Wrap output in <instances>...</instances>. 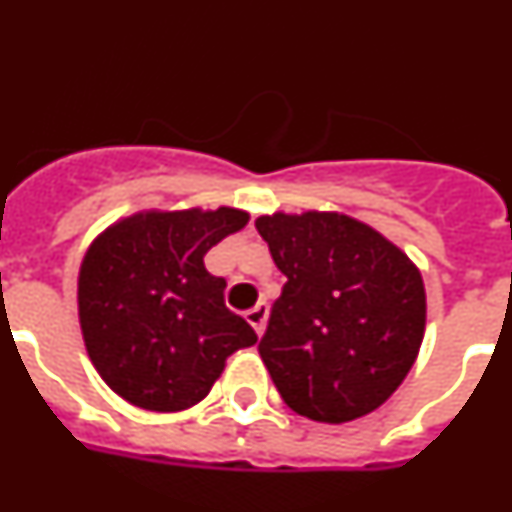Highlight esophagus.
Masks as SVG:
<instances>
[{
  "label": "esophagus",
  "instance_id": "obj_1",
  "mask_svg": "<svg viewBox=\"0 0 512 512\" xmlns=\"http://www.w3.org/2000/svg\"><path fill=\"white\" fill-rule=\"evenodd\" d=\"M266 318H269V305H266V302H259V305L253 307V310L246 312V320L253 325V330H256L259 336L264 333V328H266Z\"/></svg>",
  "mask_w": 512,
  "mask_h": 512
}]
</instances>
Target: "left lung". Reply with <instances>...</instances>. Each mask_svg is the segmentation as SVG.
<instances>
[{
    "label": "left lung",
    "instance_id": "left-lung-1",
    "mask_svg": "<svg viewBox=\"0 0 512 512\" xmlns=\"http://www.w3.org/2000/svg\"><path fill=\"white\" fill-rule=\"evenodd\" d=\"M256 230L287 277L259 343L282 400L318 423L377 410L423 343L418 266L382 233L338 212H274Z\"/></svg>",
    "mask_w": 512,
    "mask_h": 512
}]
</instances>
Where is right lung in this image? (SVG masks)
<instances>
[{
  "instance_id": "1",
  "label": "right lung",
  "mask_w": 512,
  "mask_h": 512,
  "mask_svg": "<svg viewBox=\"0 0 512 512\" xmlns=\"http://www.w3.org/2000/svg\"><path fill=\"white\" fill-rule=\"evenodd\" d=\"M233 207L138 212L89 246L79 271V323L99 377L122 400L176 413L205 400L225 359L256 343L225 307V279L205 253L246 228Z\"/></svg>"
}]
</instances>
